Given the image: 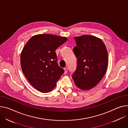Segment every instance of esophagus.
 <instances>
[{"label":"esophagus","instance_id":"obj_1","mask_svg":"<svg viewBox=\"0 0 128 128\" xmlns=\"http://www.w3.org/2000/svg\"><path fill=\"white\" fill-rule=\"evenodd\" d=\"M64 74H67V70H68V68H67V67H65V68H64Z\"/></svg>","mask_w":128,"mask_h":128}]
</instances>
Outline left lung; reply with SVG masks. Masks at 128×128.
Instances as JSON below:
<instances>
[{"label": "left lung", "mask_w": 128, "mask_h": 128, "mask_svg": "<svg viewBox=\"0 0 128 128\" xmlns=\"http://www.w3.org/2000/svg\"><path fill=\"white\" fill-rule=\"evenodd\" d=\"M74 39L76 46L73 51L78 60L72 78L78 88L89 90L98 84L106 72L108 52L103 41L96 36L85 34Z\"/></svg>", "instance_id": "1"}]
</instances>
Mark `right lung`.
I'll return each mask as SVG.
<instances>
[{
  "label": "right lung",
  "mask_w": 128,
  "mask_h": 128,
  "mask_svg": "<svg viewBox=\"0 0 128 128\" xmlns=\"http://www.w3.org/2000/svg\"><path fill=\"white\" fill-rule=\"evenodd\" d=\"M67 38L48 34L33 36L20 55L23 73L30 83L42 93L52 91L64 70L57 64L56 49Z\"/></svg>",
  "instance_id": "right-lung-1"
}]
</instances>
